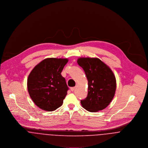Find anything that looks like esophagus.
Masks as SVG:
<instances>
[{
    "label": "esophagus",
    "mask_w": 148,
    "mask_h": 148,
    "mask_svg": "<svg viewBox=\"0 0 148 148\" xmlns=\"http://www.w3.org/2000/svg\"><path fill=\"white\" fill-rule=\"evenodd\" d=\"M70 89H71V90L72 92H73V91H74V90L75 89V87H71V88H70Z\"/></svg>",
    "instance_id": "1"
}]
</instances>
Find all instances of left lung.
<instances>
[{
    "label": "left lung",
    "mask_w": 148,
    "mask_h": 148,
    "mask_svg": "<svg viewBox=\"0 0 148 148\" xmlns=\"http://www.w3.org/2000/svg\"><path fill=\"white\" fill-rule=\"evenodd\" d=\"M77 63L84 71L88 82V95L81 100L82 106L90 112L105 109L112 100L116 89L113 72L98 58H79Z\"/></svg>",
    "instance_id": "8db88e82"
}]
</instances>
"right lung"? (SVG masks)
I'll return each mask as SVG.
<instances>
[{
    "label": "right lung",
    "mask_w": 148,
    "mask_h": 148,
    "mask_svg": "<svg viewBox=\"0 0 148 148\" xmlns=\"http://www.w3.org/2000/svg\"><path fill=\"white\" fill-rule=\"evenodd\" d=\"M67 59L47 58L36 65L27 79L34 103L44 110L53 111L62 106L68 87L61 73Z\"/></svg>",
    "instance_id": "1"
}]
</instances>
